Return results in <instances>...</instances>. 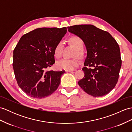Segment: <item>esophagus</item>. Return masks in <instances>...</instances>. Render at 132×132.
Returning a JSON list of instances; mask_svg holds the SVG:
<instances>
[{"mask_svg": "<svg viewBox=\"0 0 132 132\" xmlns=\"http://www.w3.org/2000/svg\"><path fill=\"white\" fill-rule=\"evenodd\" d=\"M73 70H66V72H72L73 71Z\"/></svg>", "mask_w": 132, "mask_h": 132, "instance_id": "1", "label": "esophagus"}]
</instances>
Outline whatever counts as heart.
I'll return each mask as SVG.
<instances>
[{
    "label": "heart",
    "mask_w": 132,
    "mask_h": 132,
    "mask_svg": "<svg viewBox=\"0 0 132 132\" xmlns=\"http://www.w3.org/2000/svg\"><path fill=\"white\" fill-rule=\"evenodd\" d=\"M69 42L76 49V51L75 52V56L79 57H82L83 56L84 53L82 49L84 47V42L82 39L78 36H73L69 38ZM63 47V42L62 41H60L54 48V56L58 59L62 56ZM79 63H80V61L78 58H74L72 59H63L58 61L57 63V67L59 69L62 70H73L75 67H77L79 65Z\"/></svg>",
    "instance_id": "b5f03b06"
}]
</instances>
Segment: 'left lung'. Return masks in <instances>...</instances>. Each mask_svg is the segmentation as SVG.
Listing matches in <instances>:
<instances>
[{
	"instance_id": "obj_1",
	"label": "left lung",
	"mask_w": 132,
	"mask_h": 132,
	"mask_svg": "<svg viewBox=\"0 0 132 132\" xmlns=\"http://www.w3.org/2000/svg\"><path fill=\"white\" fill-rule=\"evenodd\" d=\"M68 31L83 40L87 51L84 77L78 84L85 93L102 97L110 93L117 84L121 66L120 48L108 32L92 24L67 27Z\"/></svg>"
}]
</instances>
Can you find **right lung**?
I'll use <instances>...</instances> for the list:
<instances>
[{
    "label": "right lung",
    "instance_id": "add662e5",
    "mask_svg": "<svg viewBox=\"0 0 132 132\" xmlns=\"http://www.w3.org/2000/svg\"><path fill=\"white\" fill-rule=\"evenodd\" d=\"M66 27L38 28L25 34L13 51V68L18 86L30 97L43 98L57 90L65 70H47L55 63L54 50Z\"/></svg>",
    "mask_w": 132,
    "mask_h": 132
}]
</instances>
